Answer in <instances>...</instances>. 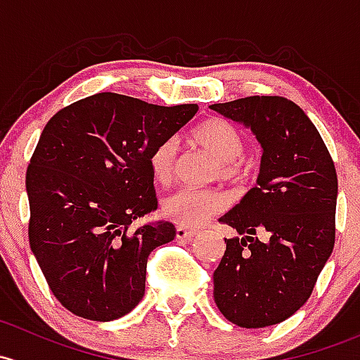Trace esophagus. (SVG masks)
I'll use <instances>...</instances> for the list:
<instances>
[{"instance_id":"1","label":"esophagus","mask_w":360,"mask_h":360,"mask_svg":"<svg viewBox=\"0 0 360 360\" xmlns=\"http://www.w3.org/2000/svg\"><path fill=\"white\" fill-rule=\"evenodd\" d=\"M196 234L195 229L190 228H184V226H177L176 228V238L177 240H183V241H190L193 236Z\"/></svg>"}]
</instances>
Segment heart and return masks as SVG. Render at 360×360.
<instances>
[{"mask_svg":"<svg viewBox=\"0 0 360 360\" xmlns=\"http://www.w3.org/2000/svg\"><path fill=\"white\" fill-rule=\"evenodd\" d=\"M190 141L215 158L212 177H221L228 183H245L252 174V165L243 157L245 139L241 132L228 120L212 117L191 131ZM177 165V141L162 139L148 155V167L157 183L167 184L174 177ZM229 200L217 188L181 186L169 193L162 202V214L169 221L184 228H196L228 207Z\"/></svg>","mask_w":360,"mask_h":360,"instance_id":"heart-1","label":"heart"}]
</instances>
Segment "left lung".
<instances>
[{
	"mask_svg": "<svg viewBox=\"0 0 360 360\" xmlns=\"http://www.w3.org/2000/svg\"><path fill=\"white\" fill-rule=\"evenodd\" d=\"M210 108L252 127L264 148L257 186L221 219L238 236L224 238L215 304L236 326H272L309 300L335 247V162L288 98L247 96Z\"/></svg>",
	"mask_w": 360,
	"mask_h": 360,
	"instance_id": "left-lung-1",
	"label": "left lung"
}]
</instances>
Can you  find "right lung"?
Listing matches in <instances>:
<instances>
[{"instance_id": "1", "label": "right lung", "mask_w": 360, "mask_h": 360, "mask_svg": "<svg viewBox=\"0 0 360 360\" xmlns=\"http://www.w3.org/2000/svg\"><path fill=\"white\" fill-rule=\"evenodd\" d=\"M196 112L195 103L160 107L98 93L44 126L25 174L29 243L72 314L105 323L143 298L150 253L176 236L170 222L129 229L157 209L148 155Z\"/></svg>"}]
</instances>
